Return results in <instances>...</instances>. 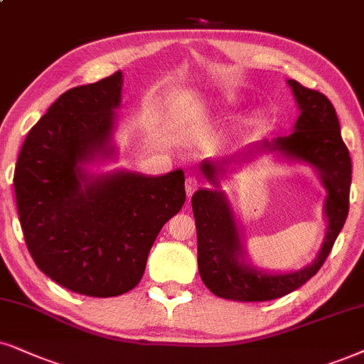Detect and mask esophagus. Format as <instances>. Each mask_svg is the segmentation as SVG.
I'll return each mask as SVG.
<instances>
[{"label":"esophagus","mask_w":364,"mask_h":364,"mask_svg":"<svg viewBox=\"0 0 364 364\" xmlns=\"http://www.w3.org/2000/svg\"><path fill=\"white\" fill-rule=\"evenodd\" d=\"M198 186H200V181L195 176H188L186 181H185V190H186V196L191 198L193 193L198 190Z\"/></svg>","instance_id":"1"}]
</instances>
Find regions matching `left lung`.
<instances>
[{
    "mask_svg": "<svg viewBox=\"0 0 364 364\" xmlns=\"http://www.w3.org/2000/svg\"><path fill=\"white\" fill-rule=\"evenodd\" d=\"M297 100L299 116L294 132L277 137L274 142H262V149L279 151L285 158L301 161L316 168L328 190L324 213L328 232L319 254L311 265L297 272L265 274L255 267L245 265L235 216L223 191L198 190L191 198L198 237V270L203 284L215 296L240 302L272 301L291 294L304 285L323 267L349 211L351 188V158L343 142L341 127L334 105L324 94L302 87L296 80H287ZM230 161L215 164L201 163V171L215 186L216 174L225 171Z\"/></svg>",
    "mask_w": 364,
    "mask_h": 364,
    "instance_id": "obj_1",
    "label": "left lung"
}]
</instances>
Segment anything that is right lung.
<instances>
[{"mask_svg":"<svg viewBox=\"0 0 364 364\" xmlns=\"http://www.w3.org/2000/svg\"><path fill=\"white\" fill-rule=\"evenodd\" d=\"M122 73L73 87L30 129L15 195L30 255L45 275L82 296L134 289L163 225L185 205V173L89 176L82 164L112 154Z\"/></svg>","mask_w":364,"mask_h":364,"instance_id":"add662e5","label":"right lung"}]
</instances>
